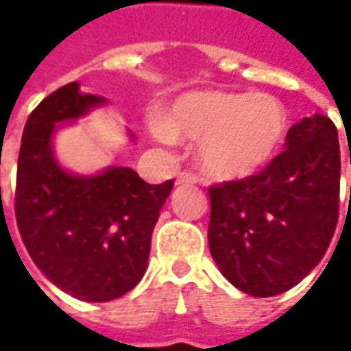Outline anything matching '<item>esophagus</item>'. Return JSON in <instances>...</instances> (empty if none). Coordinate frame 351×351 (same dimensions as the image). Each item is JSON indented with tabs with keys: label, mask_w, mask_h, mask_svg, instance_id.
<instances>
[{
	"label": "esophagus",
	"mask_w": 351,
	"mask_h": 351,
	"mask_svg": "<svg viewBox=\"0 0 351 351\" xmlns=\"http://www.w3.org/2000/svg\"><path fill=\"white\" fill-rule=\"evenodd\" d=\"M178 183H180V185H187V183H197V176H195V173H191V171H182V173L178 176Z\"/></svg>",
	"instance_id": "1"
}]
</instances>
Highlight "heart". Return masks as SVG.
Instances as JSON below:
<instances>
[{
  "mask_svg": "<svg viewBox=\"0 0 351 351\" xmlns=\"http://www.w3.org/2000/svg\"><path fill=\"white\" fill-rule=\"evenodd\" d=\"M150 128L160 141L199 142V162L213 178H246L265 168L287 132V113L267 93L197 91L154 115Z\"/></svg>",
  "mask_w": 351,
  "mask_h": 351,
  "instance_id": "heart-1",
  "label": "heart"
}]
</instances>
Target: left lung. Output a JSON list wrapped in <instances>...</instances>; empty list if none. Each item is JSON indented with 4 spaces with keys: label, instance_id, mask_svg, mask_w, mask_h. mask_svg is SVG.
<instances>
[{
    "label": "left lung",
    "instance_id": "left-lung-1",
    "mask_svg": "<svg viewBox=\"0 0 351 351\" xmlns=\"http://www.w3.org/2000/svg\"><path fill=\"white\" fill-rule=\"evenodd\" d=\"M209 197V248L221 274L252 297L289 291L324 258L338 224L336 125L304 117L262 171L210 185Z\"/></svg>",
    "mask_w": 351,
    "mask_h": 351
}]
</instances>
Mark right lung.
<instances>
[{"label": "right lung", "mask_w": 351, "mask_h": 351, "mask_svg": "<svg viewBox=\"0 0 351 351\" xmlns=\"http://www.w3.org/2000/svg\"><path fill=\"white\" fill-rule=\"evenodd\" d=\"M99 103L75 82L38 103L23 130L15 187V219L29 256L56 287L89 303L119 299L141 281L173 187V180L146 183L130 168L80 178L54 162V123Z\"/></svg>", "instance_id": "1"}]
</instances>
